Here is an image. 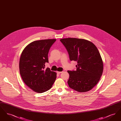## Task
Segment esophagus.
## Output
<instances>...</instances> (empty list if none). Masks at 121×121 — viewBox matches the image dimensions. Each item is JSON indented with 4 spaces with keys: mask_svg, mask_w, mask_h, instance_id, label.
I'll use <instances>...</instances> for the list:
<instances>
[{
    "mask_svg": "<svg viewBox=\"0 0 121 121\" xmlns=\"http://www.w3.org/2000/svg\"><path fill=\"white\" fill-rule=\"evenodd\" d=\"M62 73V72H58V71H57V73H58V74H60V73Z\"/></svg>",
    "mask_w": 121,
    "mask_h": 121,
    "instance_id": "obj_1",
    "label": "esophagus"
}]
</instances>
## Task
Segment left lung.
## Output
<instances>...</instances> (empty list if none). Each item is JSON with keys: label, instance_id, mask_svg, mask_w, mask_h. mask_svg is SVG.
<instances>
[{"label": "left lung", "instance_id": "obj_1", "mask_svg": "<svg viewBox=\"0 0 121 121\" xmlns=\"http://www.w3.org/2000/svg\"><path fill=\"white\" fill-rule=\"evenodd\" d=\"M60 41L66 48L71 61L77 62L76 71H68L69 87L86 92L96 85L103 74L104 64L97 48L83 39L66 38Z\"/></svg>", "mask_w": 121, "mask_h": 121}]
</instances>
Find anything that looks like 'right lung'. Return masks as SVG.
Wrapping results in <instances>:
<instances>
[{
	"mask_svg": "<svg viewBox=\"0 0 121 121\" xmlns=\"http://www.w3.org/2000/svg\"><path fill=\"white\" fill-rule=\"evenodd\" d=\"M56 39L35 41L23 49L19 60V71L25 84L34 91L42 93L49 90L56 80L57 73L49 68V50Z\"/></svg>",
	"mask_w": 121,
	"mask_h": 121,
	"instance_id": "right-lung-1",
	"label": "right lung"
}]
</instances>
